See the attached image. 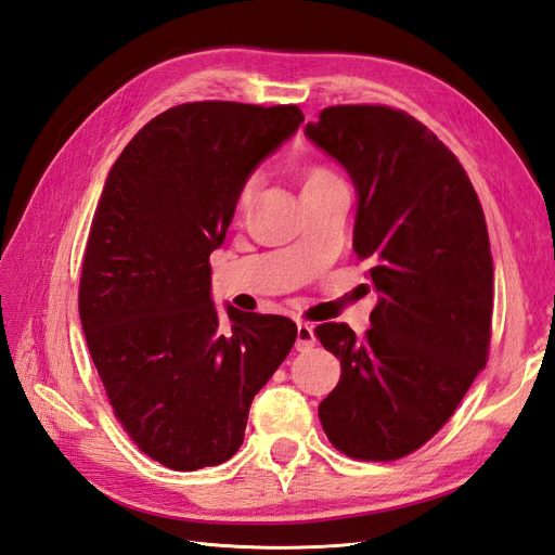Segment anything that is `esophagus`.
Listing matches in <instances>:
<instances>
[{"instance_id":"1","label":"esophagus","mask_w":555,"mask_h":555,"mask_svg":"<svg viewBox=\"0 0 555 555\" xmlns=\"http://www.w3.org/2000/svg\"><path fill=\"white\" fill-rule=\"evenodd\" d=\"M314 343H317V338H314L312 326L306 324V322H300L296 326V349L298 351H310L314 347Z\"/></svg>"}]
</instances>
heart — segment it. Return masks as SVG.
Instances as JSON below:
<instances>
[{
  "mask_svg": "<svg viewBox=\"0 0 555 555\" xmlns=\"http://www.w3.org/2000/svg\"><path fill=\"white\" fill-rule=\"evenodd\" d=\"M328 180H335V178L326 169H306L304 176H300V192L308 188H314V184L328 182ZM249 198H251V184H245L241 196H238V208H245L249 204Z\"/></svg>",
  "mask_w": 555,
  "mask_h": 555,
  "instance_id": "obj_1",
  "label": "heart"
}]
</instances>
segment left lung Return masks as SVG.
<instances>
[{"label":"left lung","instance_id":"left-lung-1","mask_svg":"<svg viewBox=\"0 0 555 555\" xmlns=\"http://www.w3.org/2000/svg\"><path fill=\"white\" fill-rule=\"evenodd\" d=\"M306 137L354 184V251L371 261L377 292L363 338L347 324L314 328L343 365L319 422L351 459H402L449 422L486 365L493 257L483 210L456 155L408 113L331 106Z\"/></svg>","mask_w":555,"mask_h":555}]
</instances>
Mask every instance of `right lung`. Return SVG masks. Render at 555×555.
<instances>
[{
    "mask_svg": "<svg viewBox=\"0 0 555 555\" xmlns=\"http://www.w3.org/2000/svg\"><path fill=\"white\" fill-rule=\"evenodd\" d=\"M304 120L298 106L182 104L150 120L106 178L80 324L115 416L171 469L229 461L251 400L294 347L287 317L224 306L220 319L208 259L249 176Z\"/></svg>",
    "mask_w": 555,
    "mask_h": 555,
    "instance_id": "1",
    "label": "right lung"
}]
</instances>
